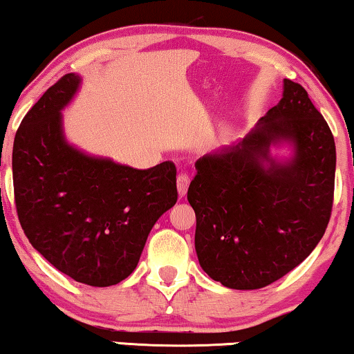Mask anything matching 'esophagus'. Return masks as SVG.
<instances>
[{"mask_svg": "<svg viewBox=\"0 0 354 354\" xmlns=\"http://www.w3.org/2000/svg\"><path fill=\"white\" fill-rule=\"evenodd\" d=\"M176 186H178V196H180V198H185L187 192V186H189V176H187L186 173L178 174Z\"/></svg>", "mask_w": 354, "mask_h": 354, "instance_id": "esophagus-1", "label": "esophagus"}]
</instances>
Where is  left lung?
Listing matches in <instances>:
<instances>
[{"mask_svg": "<svg viewBox=\"0 0 354 354\" xmlns=\"http://www.w3.org/2000/svg\"><path fill=\"white\" fill-rule=\"evenodd\" d=\"M289 143L277 162L270 147ZM337 150L328 124L299 83L234 145L196 162L187 189L196 253L214 281L259 289L281 279L317 247L332 216Z\"/></svg>", "mask_w": 354, "mask_h": 354, "instance_id": "8db88e82", "label": "left lung"}]
</instances>
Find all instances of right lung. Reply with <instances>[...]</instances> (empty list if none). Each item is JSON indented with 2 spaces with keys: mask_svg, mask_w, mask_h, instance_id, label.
<instances>
[{
  "mask_svg": "<svg viewBox=\"0 0 354 354\" xmlns=\"http://www.w3.org/2000/svg\"><path fill=\"white\" fill-rule=\"evenodd\" d=\"M80 83L75 73L62 77L22 119L12 147L15 201L26 236L52 266L107 288L136 270L151 227L176 204V167L136 169L70 145L62 109Z\"/></svg>",
  "mask_w": 354,
  "mask_h": 354,
  "instance_id": "1",
  "label": "right lung"
}]
</instances>
